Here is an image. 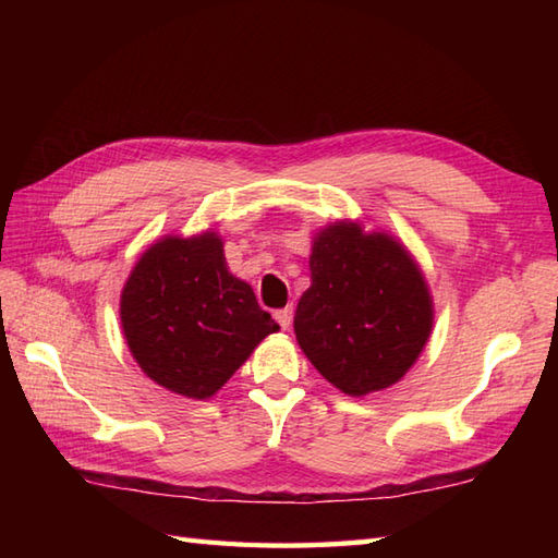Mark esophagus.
<instances>
[{"mask_svg":"<svg viewBox=\"0 0 558 558\" xmlns=\"http://www.w3.org/2000/svg\"><path fill=\"white\" fill-rule=\"evenodd\" d=\"M276 322L280 324V328H290L292 324V306H286V310L276 312Z\"/></svg>","mask_w":558,"mask_h":558,"instance_id":"esophagus-1","label":"esophagus"}]
</instances>
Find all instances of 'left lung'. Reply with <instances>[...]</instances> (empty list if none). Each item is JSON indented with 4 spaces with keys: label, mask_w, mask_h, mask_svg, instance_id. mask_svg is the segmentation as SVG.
I'll return each mask as SVG.
<instances>
[{
    "label": "left lung",
    "mask_w": 558,
    "mask_h": 558,
    "mask_svg": "<svg viewBox=\"0 0 558 558\" xmlns=\"http://www.w3.org/2000/svg\"><path fill=\"white\" fill-rule=\"evenodd\" d=\"M312 288L294 336L318 374L348 396L400 381L432 333L422 270L393 236L336 222L314 240Z\"/></svg>",
    "instance_id": "1"
}]
</instances>
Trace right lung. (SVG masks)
I'll return each instance as SVG.
<instances>
[{
    "mask_svg": "<svg viewBox=\"0 0 558 558\" xmlns=\"http://www.w3.org/2000/svg\"><path fill=\"white\" fill-rule=\"evenodd\" d=\"M120 316L126 345L153 381L206 400L280 328L252 286L225 264L218 234L165 236L129 276Z\"/></svg>",
    "mask_w": 558,
    "mask_h": 558,
    "instance_id": "obj_1",
    "label": "right lung"
}]
</instances>
